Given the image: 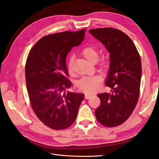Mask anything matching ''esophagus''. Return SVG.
<instances>
[{
	"label": "esophagus",
	"instance_id": "esophagus-1",
	"mask_svg": "<svg viewBox=\"0 0 159 159\" xmlns=\"http://www.w3.org/2000/svg\"><path fill=\"white\" fill-rule=\"evenodd\" d=\"M91 96H92V95H91V94H89V93H85V99H89Z\"/></svg>",
	"mask_w": 159,
	"mask_h": 159
}]
</instances>
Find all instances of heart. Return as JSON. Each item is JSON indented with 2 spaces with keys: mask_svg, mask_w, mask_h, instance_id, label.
I'll list each match as a JSON object with an SVG mask.
<instances>
[{
  "mask_svg": "<svg viewBox=\"0 0 159 159\" xmlns=\"http://www.w3.org/2000/svg\"><path fill=\"white\" fill-rule=\"evenodd\" d=\"M82 55L85 57L87 61L89 63H94L97 61L98 59V52L97 49L92 46H87L84 48L81 51ZM74 57H71L69 60L67 67L70 74H74ZM109 66V62L107 59H101L98 63V66L100 70H106ZM101 81V78L99 76H85L80 79L77 83V86L80 89H81L87 93L93 92L98 89L99 83Z\"/></svg>",
  "mask_w": 159,
  "mask_h": 159,
  "instance_id": "heart-1",
  "label": "heart"
}]
</instances>
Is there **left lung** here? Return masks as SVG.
<instances>
[{
	"mask_svg": "<svg viewBox=\"0 0 159 159\" xmlns=\"http://www.w3.org/2000/svg\"><path fill=\"white\" fill-rule=\"evenodd\" d=\"M110 53V66L105 84L111 93L98 94L100 105L95 111L99 123L115 127L124 123L133 113L139 96L141 62L139 54L126 33L113 28L90 29Z\"/></svg>",
	"mask_w": 159,
	"mask_h": 159,
	"instance_id": "1",
	"label": "left lung"
}]
</instances>
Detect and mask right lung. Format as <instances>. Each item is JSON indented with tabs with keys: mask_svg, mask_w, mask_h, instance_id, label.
<instances>
[{
	"mask_svg": "<svg viewBox=\"0 0 159 159\" xmlns=\"http://www.w3.org/2000/svg\"><path fill=\"white\" fill-rule=\"evenodd\" d=\"M86 29L46 35L33 46L26 59L25 78L32 109L54 130L68 128L76 120L84 94L66 92L72 83L66 64L67 54L80 44Z\"/></svg>",
	"mask_w": 159,
	"mask_h": 159,
	"instance_id": "add662e5",
	"label": "right lung"
}]
</instances>
